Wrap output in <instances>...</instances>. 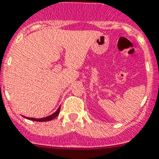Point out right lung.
<instances>
[{
	"mask_svg": "<svg viewBox=\"0 0 159 159\" xmlns=\"http://www.w3.org/2000/svg\"><path fill=\"white\" fill-rule=\"evenodd\" d=\"M59 110H60V106L58 108V109L55 111V113L51 114V115L48 116V117H42V118H34V117H24L26 118H28L29 120H32V121H36V122H47V121H50V120L54 119L55 117H57L59 115Z\"/></svg>",
	"mask_w": 159,
	"mask_h": 159,
	"instance_id": "right-lung-1",
	"label": "right lung"
}]
</instances>
